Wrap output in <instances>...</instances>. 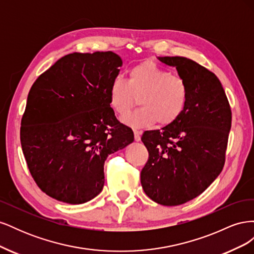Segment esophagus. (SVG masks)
I'll return each instance as SVG.
<instances>
[{"label": "esophagus", "instance_id": "obj_1", "mask_svg": "<svg viewBox=\"0 0 254 254\" xmlns=\"http://www.w3.org/2000/svg\"><path fill=\"white\" fill-rule=\"evenodd\" d=\"M133 133H134V140L136 142L141 141V135H142V132L139 131V130H133Z\"/></svg>", "mask_w": 254, "mask_h": 254}]
</instances>
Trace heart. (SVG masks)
I'll return each instance as SVG.
<instances>
[{"mask_svg": "<svg viewBox=\"0 0 254 254\" xmlns=\"http://www.w3.org/2000/svg\"><path fill=\"white\" fill-rule=\"evenodd\" d=\"M189 84L179 75L171 74L153 61L131 66L126 81L114 79L109 88V105L121 117L139 102L142 106L124 122L133 128L155 124L166 126L180 117L189 99Z\"/></svg>", "mask_w": 254, "mask_h": 254, "instance_id": "1", "label": "heart"}]
</instances>
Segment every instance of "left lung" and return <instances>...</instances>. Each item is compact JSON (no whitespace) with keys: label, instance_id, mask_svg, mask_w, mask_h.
Returning a JSON list of instances; mask_svg holds the SVG:
<instances>
[{"label":"left lung","instance_id":"8db88e82","mask_svg":"<svg viewBox=\"0 0 254 254\" xmlns=\"http://www.w3.org/2000/svg\"><path fill=\"white\" fill-rule=\"evenodd\" d=\"M158 59L176 67L190 94L174 123L143 133L149 158L141 172V184L151 200L173 206L200 195L221 173L232 113L214 73L186 57Z\"/></svg>","mask_w":254,"mask_h":254}]
</instances>
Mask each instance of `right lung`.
<instances>
[{
  "label": "right lung",
  "mask_w": 254,
  "mask_h": 254,
  "mask_svg": "<svg viewBox=\"0 0 254 254\" xmlns=\"http://www.w3.org/2000/svg\"><path fill=\"white\" fill-rule=\"evenodd\" d=\"M122 64L113 52L68 54L29 90L22 150L37 186L56 200L81 204L96 197L106 159L134 140L109 105L110 84Z\"/></svg>",
  "instance_id": "obj_1"
}]
</instances>
